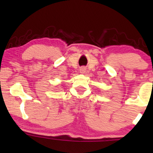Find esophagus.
Wrapping results in <instances>:
<instances>
[{"label": "esophagus", "mask_w": 153, "mask_h": 153, "mask_svg": "<svg viewBox=\"0 0 153 153\" xmlns=\"http://www.w3.org/2000/svg\"><path fill=\"white\" fill-rule=\"evenodd\" d=\"M85 69L84 68H80V71L81 72V73H84V72H85Z\"/></svg>", "instance_id": "1"}]
</instances>
